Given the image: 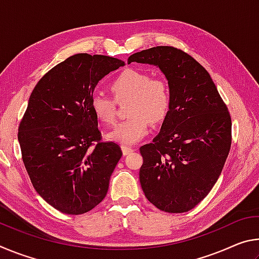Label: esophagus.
Wrapping results in <instances>:
<instances>
[{"label":"esophagus","instance_id":"esophagus-1","mask_svg":"<svg viewBox=\"0 0 259 259\" xmlns=\"http://www.w3.org/2000/svg\"><path fill=\"white\" fill-rule=\"evenodd\" d=\"M134 150L131 147H128V146H122V153H123V155H128L129 153L133 152Z\"/></svg>","mask_w":259,"mask_h":259}]
</instances>
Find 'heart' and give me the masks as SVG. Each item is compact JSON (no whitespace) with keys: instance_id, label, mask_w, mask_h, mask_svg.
<instances>
[{"instance_id":"heart-1","label":"heart","mask_w":259,"mask_h":259,"mask_svg":"<svg viewBox=\"0 0 259 259\" xmlns=\"http://www.w3.org/2000/svg\"><path fill=\"white\" fill-rule=\"evenodd\" d=\"M112 90L119 102L130 100L128 113L131 117L121 121L107 135L108 139L121 145H134L145 138L151 123H160L170 112L171 90L164 78L152 77L146 72L128 69L112 83ZM91 108L99 121L113 123L115 119V100L104 93H95Z\"/></svg>"}]
</instances>
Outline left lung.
I'll return each instance as SVG.
<instances>
[{"mask_svg":"<svg viewBox=\"0 0 259 259\" xmlns=\"http://www.w3.org/2000/svg\"><path fill=\"white\" fill-rule=\"evenodd\" d=\"M133 61L159 67L172 98L159 135L140 147V185L157 209L186 212L221 176L232 142L230 113L209 73L186 52L154 47L131 55Z\"/></svg>","mask_w":259,"mask_h":259,"instance_id":"obj_1","label":"left lung"}]
</instances>
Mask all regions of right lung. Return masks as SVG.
<instances>
[{
    "instance_id": "obj_1",
    "label": "right lung",
    "mask_w": 259,
    "mask_h": 259,
    "mask_svg": "<svg viewBox=\"0 0 259 259\" xmlns=\"http://www.w3.org/2000/svg\"><path fill=\"white\" fill-rule=\"evenodd\" d=\"M123 65L108 56L74 55L30 95L18 129L21 155L35 190L60 212H88L107 194L122 151L100 140L91 97L98 82Z\"/></svg>"
}]
</instances>
